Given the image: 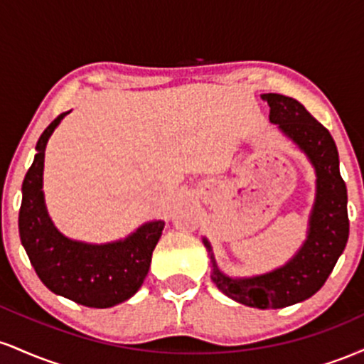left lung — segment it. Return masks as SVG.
I'll return each mask as SVG.
<instances>
[{
	"label": "left lung",
	"instance_id": "1",
	"mask_svg": "<svg viewBox=\"0 0 364 364\" xmlns=\"http://www.w3.org/2000/svg\"><path fill=\"white\" fill-rule=\"evenodd\" d=\"M262 99L270 107V123L277 124L315 168L316 193L306 240L286 265L255 277L236 279L220 272L207 237L203 245L210 253L212 281L225 296L246 306L275 310L311 298L328 279L349 237L348 190L328 129L296 99L281 94H262Z\"/></svg>",
	"mask_w": 364,
	"mask_h": 364
}]
</instances>
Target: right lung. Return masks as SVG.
<instances>
[{
    "label": "right lung",
    "instance_id": "right-lung-1",
    "mask_svg": "<svg viewBox=\"0 0 364 364\" xmlns=\"http://www.w3.org/2000/svg\"><path fill=\"white\" fill-rule=\"evenodd\" d=\"M68 112H61L37 140V154L22 185L20 240L36 274L54 294L89 308H111L132 298L144 284L164 220L145 223L124 240L106 245L70 240L54 228L44 203V150Z\"/></svg>",
    "mask_w": 364,
    "mask_h": 364
}]
</instances>
